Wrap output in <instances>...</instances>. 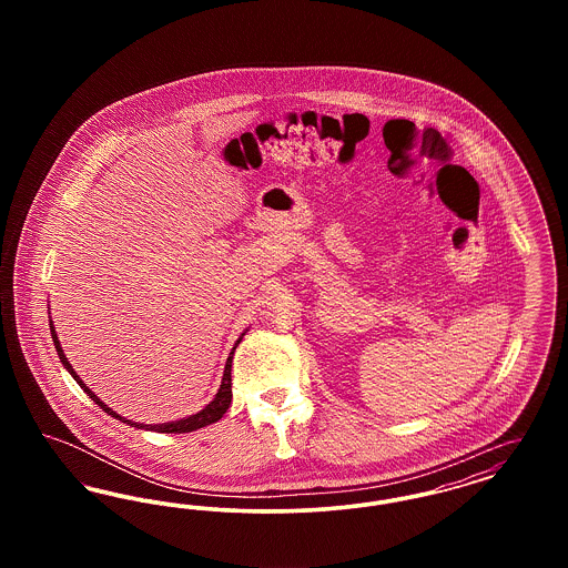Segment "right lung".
Wrapping results in <instances>:
<instances>
[{
    "mask_svg": "<svg viewBox=\"0 0 568 568\" xmlns=\"http://www.w3.org/2000/svg\"><path fill=\"white\" fill-rule=\"evenodd\" d=\"M49 327H51V336H53L54 349H57V355H59V359H61V364H63V368L74 377V381L81 385L82 389L87 392V396L95 403V405L100 406L104 413H109L110 417H114V419H119V422H123V424H128V426H132V428H140V430H153V433H165V434H183V433H193V430H200V428H204V426H211V424H215L219 422L221 417H223V413L230 408V403H232V357H234V352H236V347L241 345V341H243L244 332L241 334V338L236 341V345L232 347V352H230V357H227V362H225V371H223V378H221V385H219V389H216L215 398L209 403V405L204 406L202 410H197L195 415H190V417H183V419H176V422H168V424H155V426H146V424H138V422H132V419H128V417H121L116 410H112L106 403H102L87 385H84V381H82L79 375H77V371L72 368V364L68 362V357H65V353L61 349V343H59V338H57V332H54L53 320L49 322Z\"/></svg>",
    "mask_w": 568,
    "mask_h": 568,
    "instance_id": "1",
    "label": "right lung"
}]
</instances>
